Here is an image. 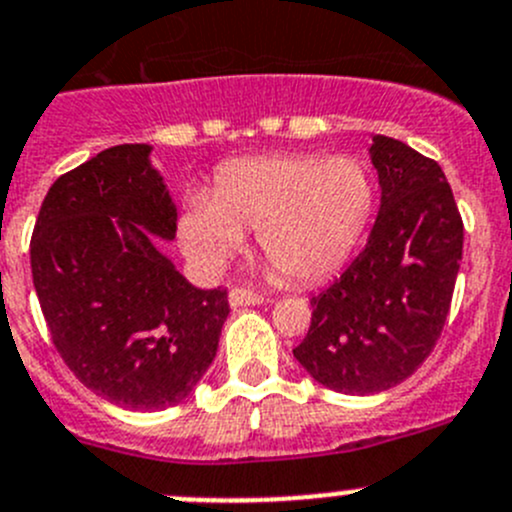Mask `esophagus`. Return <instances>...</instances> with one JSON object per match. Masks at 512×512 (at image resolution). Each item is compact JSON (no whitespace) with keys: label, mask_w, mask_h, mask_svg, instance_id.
<instances>
[{"label":"esophagus","mask_w":512,"mask_h":512,"mask_svg":"<svg viewBox=\"0 0 512 512\" xmlns=\"http://www.w3.org/2000/svg\"><path fill=\"white\" fill-rule=\"evenodd\" d=\"M265 297L260 292L250 290V287H232L230 290V305L240 307V305H262Z\"/></svg>","instance_id":"obj_1"}]
</instances>
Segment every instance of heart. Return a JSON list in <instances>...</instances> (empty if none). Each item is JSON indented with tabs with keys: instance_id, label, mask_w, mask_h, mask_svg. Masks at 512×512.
<instances>
[{
	"instance_id": "b5f03b06",
	"label": "heart",
	"mask_w": 512,
	"mask_h": 512,
	"mask_svg": "<svg viewBox=\"0 0 512 512\" xmlns=\"http://www.w3.org/2000/svg\"><path fill=\"white\" fill-rule=\"evenodd\" d=\"M375 205L370 172L355 157L260 155L220 167L215 185L180 222L187 255L217 267L255 227L282 277L320 282L342 267Z\"/></svg>"
}]
</instances>
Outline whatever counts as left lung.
<instances>
[{"mask_svg":"<svg viewBox=\"0 0 512 512\" xmlns=\"http://www.w3.org/2000/svg\"><path fill=\"white\" fill-rule=\"evenodd\" d=\"M382 197L367 245L310 300L292 350L325 388L372 395L413 375L448 320L463 260V217L445 172L393 137H372Z\"/></svg>","mask_w":512,"mask_h":512,"instance_id":"8db88e82","label":"left lung"}]
</instances>
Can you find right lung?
<instances>
[{
  "label": "right lung",
  "instance_id": "obj_1",
  "mask_svg": "<svg viewBox=\"0 0 512 512\" xmlns=\"http://www.w3.org/2000/svg\"><path fill=\"white\" fill-rule=\"evenodd\" d=\"M147 155L150 145H117L57 177L29 242L34 290L64 365L127 410L182 403L215 360L230 315L227 287H192L146 235L177 232Z\"/></svg>",
  "mask_w": 512,
  "mask_h": 512
}]
</instances>
